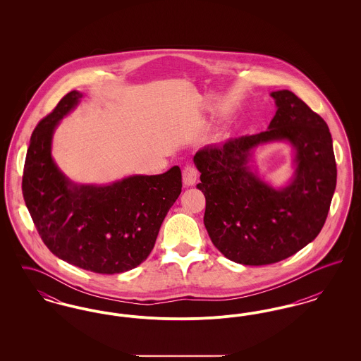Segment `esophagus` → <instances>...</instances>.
Segmentation results:
<instances>
[{
  "mask_svg": "<svg viewBox=\"0 0 361 361\" xmlns=\"http://www.w3.org/2000/svg\"><path fill=\"white\" fill-rule=\"evenodd\" d=\"M196 180H197V171H196V168L192 166V165H187L184 168V171H183V183H184V185L192 187V185H195Z\"/></svg>",
  "mask_w": 361,
  "mask_h": 361,
  "instance_id": "1",
  "label": "esophagus"
}]
</instances>
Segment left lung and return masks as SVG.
<instances>
[{
  "label": "left lung",
  "instance_id": "left-lung-1",
  "mask_svg": "<svg viewBox=\"0 0 361 361\" xmlns=\"http://www.w3.org/2000/svg\"><path fill=\"white\" fill-rule=\"evenodd\" d=\"M276 111L268 130L200 149L193 162L206 196L204 226L224 257L242 265H268L290 257L322 230L337 183L326 121L290 90L272 92ZM288 141L295 172L274 189L252 169L261 144Z\"/></svg>",
  "mask_w": 361,
  "mask_h": 361
}]
</instances>
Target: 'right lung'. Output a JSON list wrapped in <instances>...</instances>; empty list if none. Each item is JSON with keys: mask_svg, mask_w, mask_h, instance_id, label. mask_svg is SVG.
Wrapping results in <instances>:
<instances>
[{"mask_svg": "<svg viewBox=\"0 0 361 361\" xmlns=\"http://www.w3.org/2000/svg\"><path fill=\"white\" fill-rule=\"evenodd\" d=\"M71 90L36 126L23 173V196L44 245L90 272L134 269L152 253L159 227L181 193V171L135 174L106 185L75 184L52 159V135L82 99Z\"/></svg>", "mask_w": 361, "mask_h": 361, "instance_id": "right-lung-1", "label": "right lung"}]
</instances>
